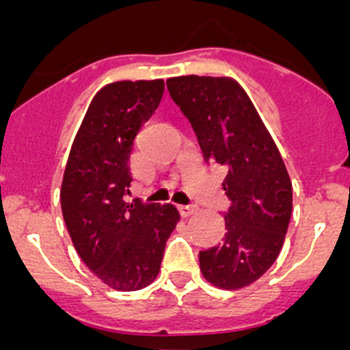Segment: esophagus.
<instances>
[{
    "instance_id": "esophagus-1",
    "label": "esophagus",
    "mask_w": 350,
    "mask_h": 350,
    "mask_svg": "<svg viewBox=\"0 0 350 350\" xmlns=\"http://www.w3.org/2000/svg\"><path fill=\"white\" fill-rule=\"evenodd\" d=\"M178 212H180L182 217H189L191 213L196 212V206L194 205H178Z\"/></svg>"
}]
</instances>
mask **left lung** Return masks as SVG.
<instances>
[{"label":"left lung","mask_w":350,"mask_h":350,"mask_svg":"<svg viewBox=\"0 0 350 350\" xmlns=\"http://www.w3.org/2000/svg\"><path fill=\"white\" fill-rule=\"evenodd\" d=\"M172 100L189 119L205 161L226 166L230 198L222 243L200 252L203 277L221 289L258 280L282 249L293 212V185L282 156L237 80L173 77Z\"/></svg>","instance_id":"8db88e82"}]
</instances>
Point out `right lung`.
<instances>
[{"mask_svg": "<svg viewBox=\"0 0 350 350\" xmlns=\"http://www.w3.org/2000/svg\"><path fill=\"white\" fill-rule=\"evenodd\" d=\"M165 92L163 80H122L96 92L80 124L61 185V208L80 259L117 291H138L159 273L177 226L170 203L124 200L138 131Z\"/></svg>", "mask_w": 350, "mask_h": 350, "instance_id": "add662e5", "label": "right lung"}]
</instances>
